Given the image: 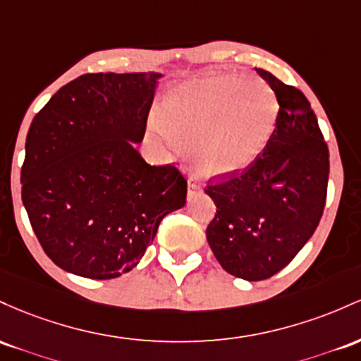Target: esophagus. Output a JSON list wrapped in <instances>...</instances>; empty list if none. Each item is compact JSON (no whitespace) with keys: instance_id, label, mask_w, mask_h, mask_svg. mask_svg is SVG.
I'll list each match as a JSON object with an SVG mask.
<instances>
[{"instance_id":"1","label":"esophagus","mask_w":361,"mask_h":361,"mask_svg":"<svg viewBox=\"0 0 361 361\" xmlns=\"http://www.w3.org/2000/svg\"><path fill=\"white\" fill-rule=\"evenodd\" d=\"M188 191H189V194H196V192H200V191H201V185L197 184V182L189 180V184H188Z\"/></svg>"}]
</instances>
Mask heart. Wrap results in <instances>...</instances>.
<instances>
[{
  "label": "heart",
  "instance_id": "1",
  "mask_svg": "<svg viewBox=\"0 0 361 361\" xmlns=\"http://www.w3.org/2000/svg\"><path fill=\"white\" fill-rule=\"evenodd\" d=\"M276 121V97L261 80L209 75L173 88L159 123L167 135L189 143L204 176L228 177L262 155Z\"/></svg>",
  "mask_w": 361,
  "mask_h": 361
}]
</instances>
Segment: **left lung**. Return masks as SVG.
Masks as SVG:
<instances>
[{"label": "left lung", "instance_id": "obj_1", "mask_svg": "<svg viewBox=\"0 0 361 361\" xmlns=\"http://www.w3.org/2000/svg\"><path fill=\"white\" fill-rule=\"evenodd\" d=\"M256 71L279 104L273 137L249 169L204 189L216 206L208 244L226 273L247 281L271 278L300 252L321 221L329 179V149L307 97Z\"/></svg>", "mask_w": 361, "mask_h": 361}]
</instances>
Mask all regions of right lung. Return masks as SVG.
Masks as SVG:
<instances>
[{"mask_svg": "<svg viewBox=\"0 0 361 361\" xmlns=\"http://www.w3.org/2000/svg\"><path fill=\"white\" fill-rule=\"evenodd\" d=\"M160 73H88L32 121L22 201L44 252L76 276L112 279L145 256L160 221L185 204L173 165L140 155Z\"/></svg>", "mask_w": 361, "mask_h": 361, "instance_id": "add662e5", "label": "right lung"}]
</instances>
